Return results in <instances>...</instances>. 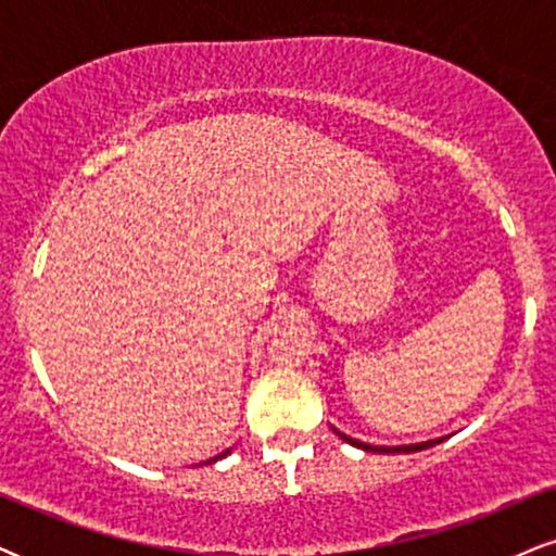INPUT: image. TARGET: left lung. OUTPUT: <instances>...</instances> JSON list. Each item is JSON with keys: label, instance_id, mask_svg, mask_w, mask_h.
Masks as SVG:
<instances>
[{"label": "left lung", "instance_id": "8db88e82", "mask_svg": "<svg viewBox=\"0 0 556 556\" xmlns=\"http://www.w3.org/2000/svg\"><path fill=\"white\" fill-rule=\"evenodd\" d=\"M337 437L342 439V442L358 446V450H366V452H379V455H397V452H418V450H429V446L444 442L446 437H439V439H429V442H420V444H402V446H376V444H366V442H358V439H350L348 433H340L334 429Z\"/></svg>", "mask_w": 556, "mask_h": 556}]
</instances>
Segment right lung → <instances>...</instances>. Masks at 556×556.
<instances>
[{
    "mask_svg": "<svg viewBox=\"0 0 556 556\" xmlns=\"http://www.w3.org/2000/svg\"><path fill=\"white\" fill-rule=\"evenodd\" d=\"M227 455H229V450H225V452H222V455H216V457H212V460H206V463H201V465H212V463L222 460V457H227Z\"/></svg>",
    "mask_w": 556,
    "mask_h": 556,
    "instance_id": "right-lung-1",
    "label": "right lung"
}]
</instances>
